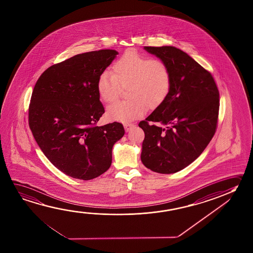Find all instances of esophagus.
I'll list each match as a JSON object with an SVG mask.
<instances>
[{
  "instance_id": "obj_1",
  "label": "esophagus",
  "mask_w": 253,
  "mask_h": 253,
  "mask_svg": "<svg viewBox=\"0 0 253 253\" xmlns=\"http://www.w3.org/2000/svg\"><path fill=\"white\" fill-rule=\"evenodd\" d=\"M124 126H125V130H126V131H129V130L134 127V125H133V124H125Z\"/></svg>"
}]
</instances>
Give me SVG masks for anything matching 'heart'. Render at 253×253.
Returning a JSON list of instances; mask_svg holds the SVG:
<instances>
[{"label":"heart","instance_id":"heart-1","mask_svg":"<svg viewBox=\"0 0 253 253\" xmlns=\"http://www.w3.org/2000/svg\"><path fill=\"white\" fill-rule=\"evenodd\" d=\"M127 87L128 100H117L107 109L109 119L129 123L143 116L146 108H156L166 100L172 76L166 62L128 49L114 62L112 74L100 73L96 81L98 95L112 102L121 86Z\"/></svg>","mask_w":253,"mask_h":253}]
</instances>
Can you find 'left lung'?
Returning a JSON list of instances; mask_svg holds the SVG:
<instances>
[{
	"mask_svg": "<svg viewBox=\"0 0 253 253\" xmlns=\"http://www.w3.org/2000/svg\"><path fill=\"white\" fill-rule=\"evenodd\" d=\"M145 49L169 67L172 86L166 100L138 124L145 132L141 161L153 172L173 174L194 162L213 137L219 90L211 73L182 50L169 46Z\"/></svg>",
	"mask_w": 253,
	"mask_h": 253,
	"instance_id": "1",
	"label": "left lung"
}]
</instances>
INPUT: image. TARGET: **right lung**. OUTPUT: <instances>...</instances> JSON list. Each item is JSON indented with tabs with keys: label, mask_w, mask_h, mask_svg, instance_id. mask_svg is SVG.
<instances>
[{
	"label": "right lung",
	"mask_w": 253,
	"mask_h": 253,
	"mask_svg": "<svg viewBox=\"0 0 253 253\" xmlns=\"http://www.w3.org/2000/svg\"><path fill=\"white\" fill-rule=\"evenodd\" d=\"M117 54L102 49L77 54L47 68L35 84L30 128L51 163L73 178L86 181L105 173L113 145L125 135L120 123L97 125L105 110L96 81Z\"/></svg>",
	"instance_id": "1"
}]
</instances>
